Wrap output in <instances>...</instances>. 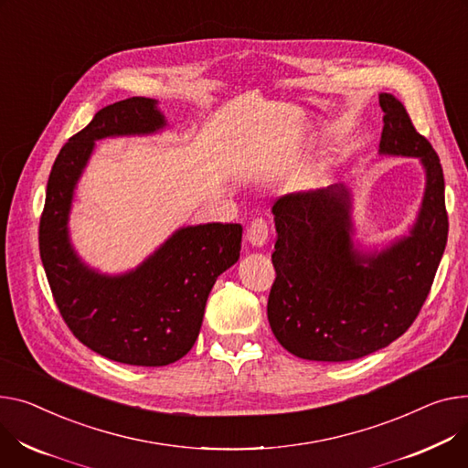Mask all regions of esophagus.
Here are the masks:
<instances>
[{
	"mask_svg": "<svg viewBox=\"0 0 468 468\" xmlns=\"http://www.w3.org/2000/svg\"><path fill=\"white\" fill-rule=\"evenodd\" d=\"M246 240L252 246H263L269 240V222L265 218H256L246 229Z\"/></svg>",
	"mask_w": 468,
	"mask_h": 468,
	"instance_id": "obj_1",
	"label": "esophagus"
}]
</instances>
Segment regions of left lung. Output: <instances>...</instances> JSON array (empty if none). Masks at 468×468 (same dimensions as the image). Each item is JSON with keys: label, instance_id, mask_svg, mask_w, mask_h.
I'll return each instance as SVG.
<instances>
[{"label": "left lung", "instance_id": "1", "mask_svg": "<svg viewBox=\"0 0 468 468\" xmlns=\"http://www.w3.org/2000/svg\"><path fill=\"white\" fill-rule=\"evenodd\" d=\"M380 152L416 155L427 173L410 237L378 256L354 250L350 196L342 184L280 197L267 318L290 354L352 361L386 348L418 318L448 240L444 173L431 143L393 93H380Z\"/></svg>", "mask_w": 468, "mask_h": 468}]
</instances>
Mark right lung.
<instances>
[{
  "label": "right lung",
  "mask_w": 468,
  "mask_h": 468,
  "mask_svg": "<svg viewBox=\"0 0 468 468\" xmlns=\"http://www.w3.org/2000/svg\"><path fill=\"white\" fill-rule=\"evenodd\" d=\"M164 123L155 101L146 98L101 109L61 146L39 222L41 261L69 331L96 354L137 367H164L192 350L216 278L240 254V224H205L178 229L137 271L123 276H101L75 256L68 214L93 141L152 133Z\"/></svg>",
  "instance_id": "add662e5"
}]
</instances>
